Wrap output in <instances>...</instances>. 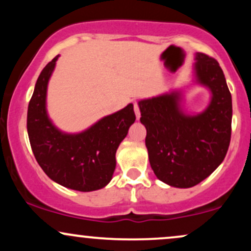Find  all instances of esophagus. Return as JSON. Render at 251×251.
<instances>
[{
    "instance_id": "obj_1",
    "label": "esophagus",
    "mask_w": 251,
    "mask_h": 251,
    "mask_svg": "<svg viewBox=\"0 0 251 251\" xmlns=\"http://www.w3.org/2000/svg\"><path fill=\"white\" fill-rule=\"evenodd\" d=\"M134 106V113H135V117H137V119L139 120L140 119V109H139V106H138L137 102L133 103Z\"/></svg>"
}]
</instances>
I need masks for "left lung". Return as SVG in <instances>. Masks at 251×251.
Masks as SVG:
<instances>
[{
    "label": "left lung",
    "mask_w": 251,
    "mask_h": 251,
    "mask_svg": "<svg viewBox=\"0 0 251 251\" xmlns=\"http://www.w3.org/2000/svg\"><path fill=\"white\" fill-rule=\"evenodd\" d=\"M195 76L212 94L200 114L181 111L179 92L139 101L151 168L175 188H191L209 177L223 162L231 138V94L220 63L196 53Z\"/></svg>",
    "instance_id": "8db88e82"
}]
</instances>
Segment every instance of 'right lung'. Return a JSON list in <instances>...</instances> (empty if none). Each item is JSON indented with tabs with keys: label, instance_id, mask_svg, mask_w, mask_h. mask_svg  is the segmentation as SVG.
<instances>
[{
	"label": "right lung",
	"instance_id": "1",
	"mask_svg": "<svg viewBox=\"0 0 251 251\" xmlns=\"http://www.w3.org/2000/svg\"><path fill=\"white\" fill-rule=\"evenodd\" d=\"M59 55L43 68L28 105V137L36 162L51 180L88 192L106 186L116 169V152L135 120L133 105L107 116L76 134L51 124L46 109L50 77Z\"/></svg>",
	"mask_w": 251,
	"mask_h": 251
}]
</instances>
